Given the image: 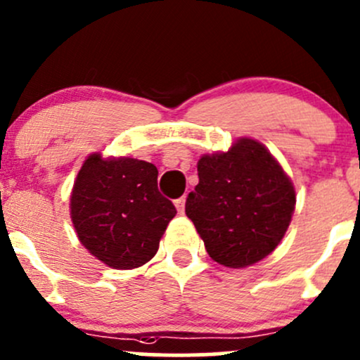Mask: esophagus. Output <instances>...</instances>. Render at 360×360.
I'll return each instance as SVG.
<instances>
[{
	"mask_svg": "<svg viewBox=\"0 0 360 360\" xmlns=\"http://www.w3.org/2000/svg\"><path fill=\"white\" fill-rule=\"evenodd\" d=\"M175 207L180 214L185 212V197H180V199L175 200Z\"/></svg>",
	"mask_w": 360,
	"mask_h": 360,
	"instance_id": "1",
	"label": "esophagus"
}]
</instances>
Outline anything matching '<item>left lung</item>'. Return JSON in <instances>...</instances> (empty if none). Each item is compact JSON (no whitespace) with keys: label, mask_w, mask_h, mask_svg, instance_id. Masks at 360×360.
<instances>
[{"label":"left lung","mask_w":360,"mask_h":360,"mask_svg":"<svg viewBox=\"0 0 360 360\" xmlns=\"http://www.w3.org/2000/svg\"><path fill=\"white\" fill-rule=\"evenodd\" d=\"M199 184L188 193L192 219L209 257L229 269L264 260L288 231L296 191L272 153L252 137L200 156Z\"/></svg>","instance_id":"8db88e82"}]
</instances>
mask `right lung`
<instances>
[{
  "mask_svg": "<svg viewBox=\"0 0 360 360\" xmlns=\"http://www.w3.org/2000/svg\"><path fill=\"white\" fill-rule=\"evenodd\" d=\"M71 221L93 257L117 270L137 269L160 248L176 209L158 191L148 161L91 153L72 185Z\"/></svg>",
  "mask_w": 360,
  "mask_h": 360,
  "instance_id": "1",
  "label": "right lung"
}]
</instances>
